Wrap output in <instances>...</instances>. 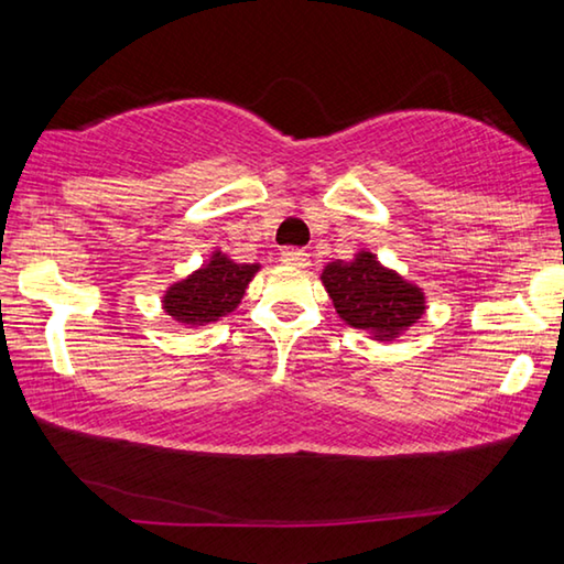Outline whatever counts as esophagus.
Returning a JSON list of instances; mask_svg holds the SVG:
<instances>
[{
    "label": "esophagus",
    "instance_id": "esophagus-1",
    "mask_svg": "<svg viewBox=\"0 0 564 564\" xmlns=\"http://www.w3.org/2000/svg\"><path fill=\"white\" fill-rule=\"evenodd\" d=\"M281 261L285 265H295V269H305L308 265V253L301 251V248H285L281 253Z\"/></svg>",
    "mask_w": 564,
    "mask_h": 564
}]
</instances>
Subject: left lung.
I'll return each mask as SVG.
<instances>
[{
    "label": "left lung",
    "instance_id": "1",
    "mask_svg": "<svg viewBox=\"0 0 564 564\" xmlns=\"http://www.w3.org/2000/svg\"><path fill=\"white\" fill-rule=\"evenodd\" d=\"M321 283L326 285L340 321L380 343L398 340L427 308L425 291L417 283L388 269L366 248L350 261L338 259L323 265Z\"/></svg>",
    "mask_w": 564,
    "mask_h": 564
}]
</instances>
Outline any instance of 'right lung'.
Here are the masks:
<instances>
[{
	"label": "right lung",
	"instance_id": "add662e5",
	"mask_svg": "<svg viewBox=\"0 0 564 564\" xmlns=\"http://www.w3.org/2000/svg\"><path fill=\"white\" fill-rule=\"evenodd\" d=\"M261 271V263H236L221 248H214L208 261L178 279L161 295V308L171 321L186 328H202L221 321L238 308L248 283Z\"/></svg>",
	"mask_w": 564,
	"mask_h": 564
}]
</instances>
